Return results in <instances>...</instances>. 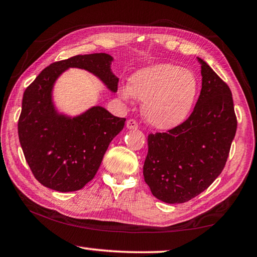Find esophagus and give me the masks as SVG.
<instances>
[{
	"label": "esophagus",
	"instance_id": "1",
	"mask_svg": "<svg viewBox=\"0 0 257 257\" xmlns=\"http://www.w3.org/2000/svg\"><path fill=\"white\" fill-rule=\"evenodd\" d=\"M127 128L128 129H137L138 128V123L137 121H135L133 119H130L127 121Z\"/></svg>",
	"mask_w": 257,
	"mask_h": 257
}]
</instances>
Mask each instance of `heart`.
<instances>
[{"label": "heart", "mask_w": 257, "mask_h": 257, "mask_svg": "<svg viewBox=\"0 0 257 257\" xmlns=\"http://www.w3.org/2000/svg\"><path fill=\"white\" fill-rule=\"evenodd\" d=\"M197 93L198 82L193 72L167 63L141 69L130 77L129 86L119 88L124 101L134 96L144 102L147 122L162 130L176 128L188 118Z\"/></svg>", "instance_id": "b5f03b06"}]
</instances>
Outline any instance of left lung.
Returning a JSON list of instances; mask_svg holds the SVG:
<instances>
[{"instance_id": "left-lung-1", "label": "left lung", "mask_w": 257, "mask_h": 257, "mask_svg": "<svg viewBox=\"0 0 257 257\" xmlns=\"http://www.w3.org/2000/svg\"><path fill=\"white\" fill-rule=\"evenodd\" d=\"M197 59L202 89L193 113L168 133L147 138L143 175L152 194L168 204L190 201L220 176L237 130L231 90Z\"/></svg>"}]
</instances>
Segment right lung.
<instances>
[{
    "label": "right lung",
    "instance_id": "add662e5",
    "mask_svg": "<svg viewBox=\"0 0 257 257\" xmlns=\"http://www.w3.org/2000/svg\"><path fill=\"white\" fill-rule=\"evenodd\" d=\"M112 61L106 53L72 56L50 64L26 88L18 121L19 141L34 177L47 188L67 193L88 184L125 121L102 106L77 116L60 113L52 97L56 79L69 68L84 69L115 93L119 78L111 70Z\"/></svg>",
    "mask_w": 257,
    "mask_h": 257
}]
</instances>
